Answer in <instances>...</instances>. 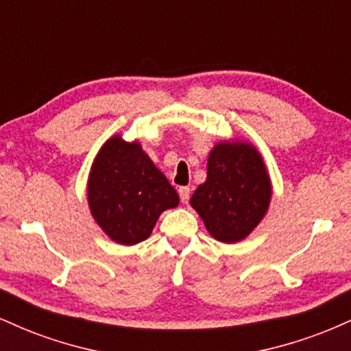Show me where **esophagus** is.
I'll use <instances>...</instances> for the list:
<instances>
[{"mask_svg":"<svg viewBox=\"0 0 351 351\" xmlns=\"http://www.w3.org/2000/svg\"><path fill=\"white\" fill-rule=\"evenodd\" d=\"M178 195H180V201L181 203H188L189 201V195H191V189L186 186H181L178 189Z\"/></svg>","mask_w":351,"mask_h":351,"instance_id":"esophagus-1","label":"esophagus"}]
</instances>
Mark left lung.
Masks as SVG:
<instances>
[{
	"label": "left lung",
	"mask_w": 351,
	"mask_h": 351,
	"mask_svg": "<svg viewBox=\"0 0 351 351\" xmlns=\"http://www.w3.org/2000/svg\"><path fill=\"white\" fill-rule=\"evenodd\" d=\"M269 201L271 183L256 148L224 142L209 153L208 178L193 193L191 206L213 237L237 243L259 224Z\"/></svg>",
	"instance_id": "8db88e82"
}]
</instances>
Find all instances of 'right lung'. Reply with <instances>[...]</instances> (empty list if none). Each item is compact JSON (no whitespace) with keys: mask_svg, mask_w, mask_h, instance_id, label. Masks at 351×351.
<instances>
[{"mask_svg":"<svg viewBox=\"0 0 351 351\" xmlns=\"http://www.w3.org/2000/svg\"><path fill=\"white\" fill-rule=\"evenodd\" d=\"M88 206L99 226L120 244H136L165 209L178 206L175 188L138 143L114 136L100 148L88 178Z\"/></svg>","mask_w":351,"mask_h":351,"instance_id":"add662e5","label":"right lung"}]
</instances>
